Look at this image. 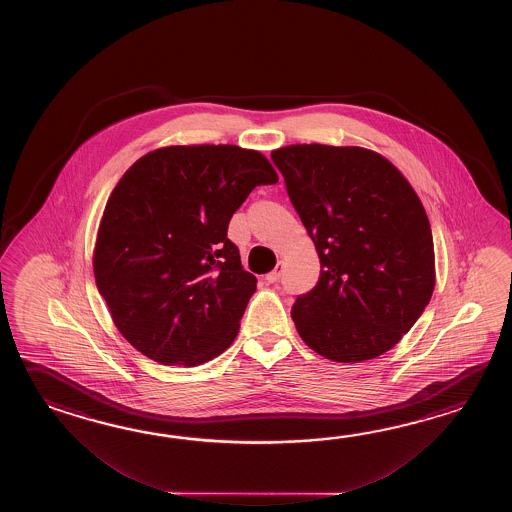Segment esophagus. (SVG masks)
Segmentation results:
<instances>
[{
    "label": "esophagus",
    "instance_id": "1",
    "mask_svg": "<svg viewBox=\"0 0 512 512\" xmlns=\"http://www.w3.org/2000/svg\"><path fill=\"white\" fill-rule=\"evenodd\" d=\"M283 271V261H278V265H276V269L274 271L269 272L267 276H265V280L269 283H276L280 280V276H282Z\"/></svg>",
    "mask_w": 512,
    "mask_h": 512
}]
</instances>
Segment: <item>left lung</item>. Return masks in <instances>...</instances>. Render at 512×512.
<instances>
[{
  "instance_id": "8db88e82",
  "label": "left lung",
  "mask_w": 512,
  "mask_h": 512,
  "mask_svg": "<svg viewBox=\"0 0 512 512\" xmlns=\"http://www.w3.org/2000/svg\"><path fill=\"white\" fill-rule=\"evenodd\" d=\"M320 258V280L293 305L309 348L335 362L392 349L435 285L434 240L404 175L359 146L293 144L271 153Z\"/></svg>"
}]
</instances>
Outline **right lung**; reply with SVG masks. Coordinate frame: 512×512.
Listing matches in <instances>:
<instances>
[{
	"label": "right lung",
	"mask_w": 512,
	"mask_h": 512,
	"mask_svg": "<svg viewBox=\"0 0 512 512\" xmlns=\"http://www.w3.org/2000/svg\"><path fill=\"white\" fill-rule=\"evenodd\" d=\"M278 175L232 144L146 153L113 188L98 227L93 271L120 333L164 366L221 355L240 331L256 276L227 238L230 218Z\"/></svg>",
	"instance_id": "1"
}]
</instances>
